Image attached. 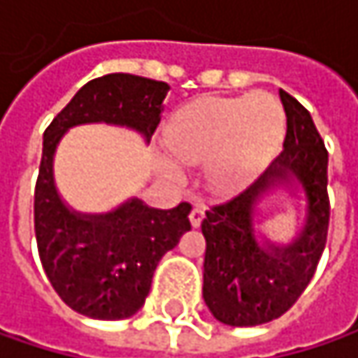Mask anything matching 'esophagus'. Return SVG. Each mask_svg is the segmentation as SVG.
<instances>
[{
	"mask_svg": "<svg viewBox=\"0 0 358 358\" xmlns=\"http://www.w3.org/2000/svg\"><path fill=\"white\" fill-rule=\"evenodd\" d=\"M188 217H190V226H192V228H199L201 222H203V217H205V209H203L201 205H194Z\"/></svg>",
	"mask_w": 358,
	"mask_h": 358,
	"instance_id": "1",
	"label": "esophagus"
}]
</instances>
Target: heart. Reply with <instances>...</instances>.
<instances>
[{"label": "heart", "mask_w": 358, "mask_h": 358, "mask_svg": "<svg viewBox=\"0 0 358 358\" xmlns=\"http://www.w3.org/2000/svg\"><path fill=\"white\" fill-rule=\"evenodd\" d=\"M286 132V113L278 97H201L178 109L166 145L182 164H203L205 178L222 192L247 186L278 151Z\"/></svg>", "instance_id": "obj_1"}]
</instances>
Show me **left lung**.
<instances>
[{
    "instance_id": "1",
    "label": "left lung",
    "mask_w": 358,
    "mask_h": 358,
    "mask_svg": "<svg viewBox=\"0 0 358 358\" xmlns=\"http://www.w3.org/2000/svg\"><path fill=\"white\" fill-rule=\"evenodd\" d=\"M286 113L282 153L245 192L207 211L203 299L217 322L249 327L284 315L311 282L329 224L327 151L313 117L280 89ZM275 189L306 201L290 243L269 241L258 226L260 203Z\"/></svg>"
}]
</instances>
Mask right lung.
<instances>
[{
	"label": "right lung",
	"instance_id": "1",
	"mask_svg": "<svg viewBox=\"0 0 358 358\" xmlns=\"http://www.w3.org/2000/svg\"><path fill=\"white\" fill-rule=\"evenodd\" d=\"M170 87L134 74L87 83L43 134L35 188V234L43 269L59 299L91 320L132 317L151 290L159 259L190 230V205L155 209L130 196L106 213L72 209L59 194L53 159L62 136L83 124H111L151 141Z\"/></svg>",
	"mask_w": 358,
	"mask_h": 358
}]
</instances>
